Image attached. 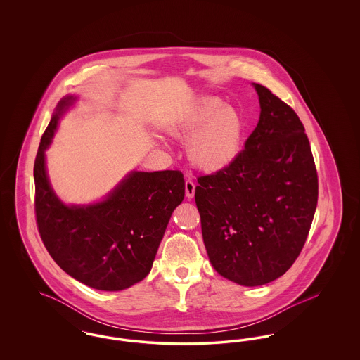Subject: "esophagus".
<instances>
[{
	"instance_id": "1",
	"label": "esophagus",
	"mask_w": 360,
	"mask_h": 360,
	"mask_svg": "<svg viewBox=\"0 0 360 360\" xmlns=\"http://www.w3.org/2000/svg\"><path fill=\"white\" fill-rule=\"evenodd\" d=\"M185 193H186V197H188V198H193V197H194L195 184H194L193 179H190V178H188L186 182H185Z\"/></svg>"
}]
</instances>
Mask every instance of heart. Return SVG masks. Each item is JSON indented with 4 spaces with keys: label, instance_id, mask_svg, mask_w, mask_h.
<instances>
[{
    "label": "heart",
    "instance_id": "b5f03b06",
    "mask_svg": "<svg viewBox=\"0 0 360 360\" xmlns=\"http://www.w3.org/2000/svg\"><path fill=\"white\" fill-rule=\"evenodd\" d=\"M172 132L190 137L188 153L193 163L206 172H219L233 163L241 153L247 124L236 108L206 97L172 125Z\"/></svg>",
    "mask_w": 360,
    "mask_h": 360
}]
</instances>
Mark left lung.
Instances as JSON below:
<instances>
[{
    "label": "left lung",
    "instance_id": "obj_1",
    "mask_svg": "<svg viewBox=\"0 0 360 360\" xmlns=\"http://www.w3.org/2000/svg\"><path fill=\"white\" fill-rule=\"evenodd\" d=\"M260 117L244 150L223 170L197 176L195 204L214 270L243 286L266 285L300 257L319 198L304 124L255 84Z\"/></svg>",
    "mask_w": 360,
    "mask_h": 360
}]
</instances>
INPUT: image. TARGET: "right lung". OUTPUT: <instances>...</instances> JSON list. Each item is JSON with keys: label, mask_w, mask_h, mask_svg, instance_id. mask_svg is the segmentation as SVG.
Instances as JSON below:
<instances>
[{"label": "right lung", "mask_w": 360, "mask_h": 360, "mask_svg": "<svg viewBox=\"0 0 360 360\" xmlns=\"http://www.w3.org/2000/svg\"><path fill=\"white\" fill-rule=\"evenodd\" d=\"M72 101L69 96L58 103L34 159L37 229L49 254L70 276L97 290H124L150 273L172 213L185 197L184 174L135 172L103 202L62 204L50 186L44 151Z\"/></svg>", "instance_id": "obj_1"}]
</instances>
